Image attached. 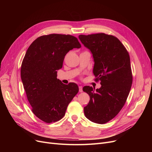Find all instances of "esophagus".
Masks as SVG:
<instances>
[{
  "mask_svg": "<svg viewBox=\"0 0 152 152\" xmlns=\"http://www.w3.org/2000/svg\"><path fill=\"white\" fill-rule=\"evenodd\" d=\"M79 92H83V87L82 86H79Z\"/></svg>",
  "mask_w": 152,
  "mask_h": 152,
  "instance_id": "esophagus-1",
  "label": "esophagus"
}]
</instances>
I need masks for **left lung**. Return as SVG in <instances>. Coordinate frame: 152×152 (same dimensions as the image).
Masks as SVG:
<instances>
[{
    "label": "left lung",
    "instance_id": "1",
    "mask_svg": "<svg viewBox=\"0 0 152 152\" xmlns=\"http://www.w3.org/2000/svg\"><path fill=\"white\" fill-rule=\"evenodd\" d=\"M79 39L89 49L94 61L93 73L101 87L95 91L84 86L83 91L90 96L84 108L90 121L105 124L121 111L128 97L132 83V75L128 52L119 40L105 33L79 35Z\"/></svg>",
    "mask_w": 152,
    "mask_h": 152
}]
</instances>
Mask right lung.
I'll return each instance as SVG.
<instances>
[{"mask_svg":"<svg viewBox=\"0 0 152 152\" xmlns=\"http://www.w3.org/2000/svg\"><path fill=\"white\" fill-rule=\"evenodd\" d=\"M81 47L73 36L51 34L37 37L26 52L21 66V81L32 111L47 123L60 120L79 91L76 84H64L57 76L66 54Z\"/></svg>","mask_w":152,"mask_h":152,"instance_id":"1","label":"right lung"}]
</instances>
